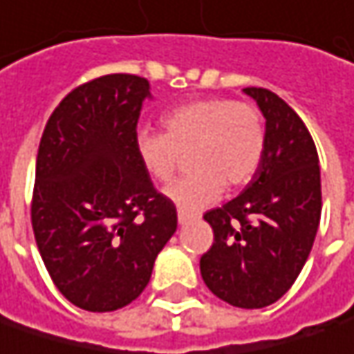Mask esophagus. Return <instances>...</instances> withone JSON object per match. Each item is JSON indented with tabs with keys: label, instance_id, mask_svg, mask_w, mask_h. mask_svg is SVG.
I'll use <instances>...</instances> for the list:
<instances>
[{
	"label": "esophagus",
	"instance_id": "obj_1",
	"mask_svg": "<svg viewBox=\"0 0 354 354\" xmlns=\"http://www.w3.org/2000/svg\"><path fill=\"white\" fill-rule=\"evenodd\" d=\"M192 220H196V214L194 212H186V210H178V222L180 224H188V222H192Z\"/></svg>",
	"mask_w": 354,
	"mask_h": 354
}]
</instances>
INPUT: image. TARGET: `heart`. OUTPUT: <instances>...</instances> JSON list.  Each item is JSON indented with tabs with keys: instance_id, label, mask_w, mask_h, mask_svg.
Masks as SVG:
<instances>
[{
	"instance_id": "obj_1",
	"label": "heart",
	"mask_w": 354,
	"mask_h": 354,
	"mask_svg": "<svg viewBox=\"0 0 354 354\" xmlns=\"http://www.w3.org/2000/svg\"><path fill=\"white\" fill-rule=\"evenodd\" d=\"M164 134L142 130L136 154L148 176L170 182L190 156V176L174 182L166 196L182 210H200L226 188H242L259 172L266 128L259 106L232 97L182 104L162 118Z\"/></svg>"
}]
</instances>
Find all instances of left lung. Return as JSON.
<instances>
[{
  "label": "left lung",
  "mask_w": 354,
  "mask_h": 354,
  "mask_svg": "<svg viewBox=\"0 0 354 354\" xmlns=\"http://www.w3.org/2000/svg\"><path fill=\"white\" fill-rule=\"evenodd\" d=\"M266 118V148L254 180L204 220L214 242L200 259L206 286L239 308L277 302L295 284L321 222V168L299 114L266 88H244Z\"/></svg>",
  "instance_id": "left-lung-1"
}]
</instances>
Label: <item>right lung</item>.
<instances>
[{"instance_id": "right-lung-1", "label": "right lung", "mask_w": 354, "mask_h": 354, "mask_svg": "<svg viewBox=\"0 0 354 354\" xmlns=\"http://www.w3.org/2000/svg\"><path fill=\"white\" fill-rule=\"evenodd\" d=\"M146 77L108 73L66 95L37 150L32 226L41 260L68 301L110 313L136 301L176 232L174 202L136 154Z\"/></svg>"}]
</instances>
